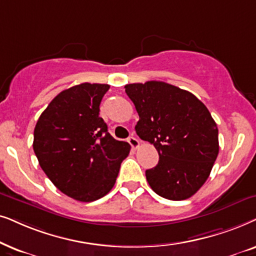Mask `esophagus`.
<instances>
[{"mask_svg": "<svg viewBox=\"0 0 256 256\" xmlns=\"http://www.w3.org/2000/svg\"><path fill=\"white\" fill-rule=\"evenodd\" d=\"M128 144L131 145V148H132V150H136V148H139V140L137 138H134V137H130L128 139Z\"/></svg>", "mask_w": 256, "mask_h": 256, "instance_id": "esophagus-1", "label": "esophagus"}]
</instances>
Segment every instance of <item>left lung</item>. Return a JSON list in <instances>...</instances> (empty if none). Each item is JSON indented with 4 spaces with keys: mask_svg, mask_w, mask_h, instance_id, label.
Instances as JSON below:
<instances>
[{
    "mask_svg": "<svg viewBox=\"0 0 256 256\" xmlns=\"http://www.w3.org/2000/svg\"><path fill=\"white\" fill-rule=\"evenodd\" d=\"M125 92L139 114L136 132L159 153L156 168L145 172L148 185L165 199H188L205 184L219 153V131L208 108L165 82L128 84Z\"/></svg>",
    "mask_w": 256,
    "mask_h": 256,
    "instance_id": "8db88e82",
    "label": "left lung"
}]
</instances>
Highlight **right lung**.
<instances>
[{
	"instance_id": "right-lung-1",
	"label": "right lung",
	"mask_w": 256,
	"mask_h": 256,
	"mask_svg": "<svg viewBox=\"0 0 256 256\" xmlns=\"http://www.w3.org/2000/svg\"><path fill=\"white\" fill-rule=\"evenodd\" d=\"M110 85L82 83L57 94L34 130L40 166L60 192L91 202L114 187L130 145L108 132L100 105Z\"/></svg>"
}]
</instances>
